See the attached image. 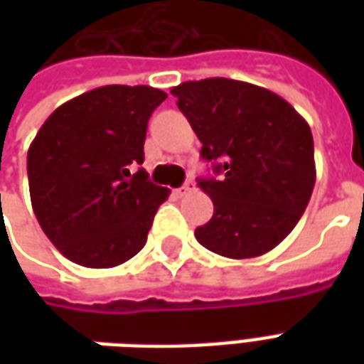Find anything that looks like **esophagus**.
<instances>
[{
    "instance_id": "esophagus-1",
    "label": "esophagus",
    "mask_w": 364,
    "mask_h": 364,
    "mask_svg": "<svg viewBox=\"0 0 364 364\" xmlns=\"http://www.w3.org/2000/svg\"><path fill=\"white\" fill-rule=\"evenodd\" d=\"M193 191H195V183L187 181L185 185H183L181 189H177V195H179V197H185V195H189V193H193Z\"/></svg>"
}]
</instances>
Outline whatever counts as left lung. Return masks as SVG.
Wrapping results in <instances>:
<instances>
[{"label": "left lung", "instance_id": "8db88e82", "mask_svg": "<svg viewBox=\"0 0 364 364\" xmlns=\"http://www.w3.org/2000/svg\"><path fill=\"white\" fill-rule=\"evenodd\" d=\"M203 142L200 156L220 179H198L213 198L210 220L195 230L198 244L250 259L289 236L316 183L312 130L273 91L228 77L185 82L171 90Z\"/></svg>", "mask_w": 364, "mask_h": 364}]
</instances>
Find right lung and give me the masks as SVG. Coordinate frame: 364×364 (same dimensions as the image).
Listing matches in <instances>:
<instances>
[{"label":"right lung","mask_w":364,"mask_h":364,"mask_svg":"<svg viewBox=\"0 0 364 364\" xmlns=\"http://www.w3.org/2000/svg\"><path fill=\"white\" fill-rule=\"evenodd\" d=\"M166 99L150 85H103L60 105L36 132L27 154L31 203L70 261L117 267L146 244L169 191L130 167L144 161L148 120Z\"/></svg>","instance_id":"add662e5"}]
</instances>
